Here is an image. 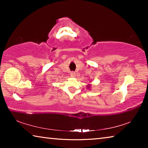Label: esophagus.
Returning <instances> with one entry per match:
<instances>
[{
	"label": "esophagus",
	"mask_w": 148,
	"mask_h": 148,
	"mask_svg": "<svg viewBox=\"0 0 148 148\" xmlns=\"http://www.w3.org/2000/svg\"><path fill=\"white\" fill-rule=\"evenodd\" d=\"M71 76L72 77H74L75 76H76V73H75V72H72L71 73Z\"/></svg>",
	"instance_id": "esophagus-1"
}]
</instances>
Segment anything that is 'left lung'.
<instances>
[{
  "instance_id": "1",
  "label": "left lung",
  "mask_w": 148,
  "mask_h": 148,
  "mask_svg": "<svg viewBox=\"0 0 148 148\" xmlns=\"http://www.w3.org/2000/svg\"><path fill=\"white\" fill-rule=\"evenodd\" d=\"M91 84H88L87 85V89H90V88H91Z\"/></svg>"
}]
</instances>
